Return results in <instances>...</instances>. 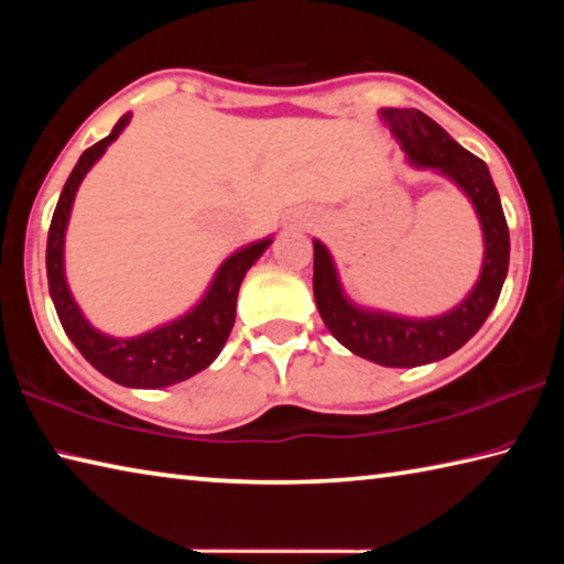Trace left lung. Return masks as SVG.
I'll use <instances>...</instances> for the list:
<instances>
[{
    "mask_svg": "<svg viewBox=\"0 0 564 564\" xmlns=\"http://www.w3.org/2000/svg\"><path fill=\"white\" fill-rule=\"evenodd\" d=\"M380 117L400 141L410 164L441 171L473 202L485 238L480 281L460 305L437 318H403L362 311L343 295L328 248L313 241V295L326 328L350 352L388 368H413L447 358L488 321L508 275L510 231L485 161L457 144L441 123L423 111L380 109Z\"/></svg>",
    "mask_w": 564,
    "mask_h": 564,
    "instance_id": "obj_1",
    "label": "left lung"
}]
</instances>
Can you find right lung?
I'll list each match as a JSON object with an SVG mask.
<instances>
[{"instance_id":"right-lung-1","label":"right lung","mask_w":564,"mask_h":564,"mask_svg":"<svg viewBox=\"0 0 564 564\" xmlns=\"http://www.w3.org/2000/svg\"><path fill=\"white\" fill-rule=\"evenodd\" d=\"M129 119L131 113H123L107 139L84 151L66 178L52 216L50 238H46V281H50V295L64 333L101 376L127 388H166L208 368L221 352L236 321V299L243 275L271 246V238H263V241H256L228 256L221 269L216 271V279L208 285L204 299L178 321H171L137 338H111L91 328L89 321L82 316L79 305L74 303L64 279V231L82 178L123 131Z\"/></svg>"}]
</instances>
